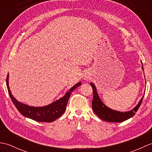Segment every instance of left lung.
I'll return each instance as SVG.
<instances>
[{
  "label": "left lung",
  "instance_id": "left-lung-1",
  "mask_svg": "<svg viewBox=\"0 0 152 152\" xmlns=\"http://www.w3.org/2000/svg\"><path fill=\"white\" fill-rule=\"evenodd\" d=\"M142 69L144 71L143 65L142 67ZM90 85L92 87L93 92V99L92 101L93 110L95 112V114H96V115L103 121L108 122L119 123L127 120V119L133 117L135 114V112H137L138 109L140 107L142 102L144 95L140 100V101L138 102L137 105L133 109H132L131 110L124 112L114 110L108 108V106H106L102 102V101L99 96L97 91H96V88L94 83L91 82L90 83Z\"/></svg>",
  "mask_w": 152,
  "mask_h": 152
}]
</instances>
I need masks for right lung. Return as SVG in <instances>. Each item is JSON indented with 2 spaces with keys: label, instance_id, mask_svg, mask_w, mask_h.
<instances>
[{
  "label": "right lung",
  "instance_id": "right-lung-1",
  "mask_svg": "<svg viewBox=\"0 0 152 152\" xmlns=\"http://www.w3.org/2000/svg\"><path fill=\"white\" fill-rule=\"evenodd\" d=\"M8 78L9 74H8L7 78H6V86H7L9 95L16 108L25 117L39 122H52L56 121L57 118H59L65 111L71 93H72L74 89L82 85L81 82L76 83L69 91H67L63 97L60 98L50 104L44 106L35 107V106H31L19 102L12 95L10 89Z\"/></svg>",
  "mask_w": 152,
  "mask_h": 152
}]
</instances>
